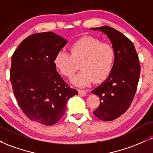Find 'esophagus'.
<instances>
[{
	"mask_svg": "<svg viewBox=\"0 0 153 153\" xmlns=\"http://www.w3.org/2000/svg\"><path fill=\"white\" fill-rule=\"evenodd\" d=\"M78 94L80 95V96H85V95L87 94V92L85 90H81V89H79V90H78Z\"/></svg>",
	"mask_w": 153,
	"mask_h": 153,
	"instance_id": "obj_1",
	"label": "esophagus"
}]
</instances>
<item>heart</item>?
Listing matches in <instances>:
<instances>
[{
	"label": "heart",
	"instance_id": "obj_1",
	"mask_svg": "<svg viewBox=\"0 0 153 153\" xmlns=\"http://www.w3.org/2000/svg\"><path fill=\"white\" fill-rule=\"evenodd\" d=\"M71 54L59 51L54 58V63L59 72L71 78L76 71L75 62H80L81 71L72 82L78 86H85L94 80L100 82L109 75L114 67L115 52L110 45L101 43L97 39L85 36L77 40L71 46Z\"/></svg>",
	"mask_w": 153,
	"mask_h": 153
}]
</instances>
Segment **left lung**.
Here are the masks:
<instances>
[{
  "label": "left lung",
  "instance_id": "left-lung-1",
  "mask_svg": "<svg viewBox=\"0 0 153 153\" xmlns=\"http://www.w3.org/2000/svg\"><path fill=\"white\" fill-rule=\"evenodd\" d=\"M107 35L115 52V60L108 78L92 91L100 98V105L94 111L102 121H112L130 106L140 79V65L135 47L127 36L108 26L91 28Z\"/></svg>",
  "mask_w": 153,
  "mask_h": 153
}]
</instances>
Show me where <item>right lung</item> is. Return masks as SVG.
Wrapping results in <instances>:
<instances>
[{"instance_id": "obj_1", "label": "right lung", "mask_w": 153, "mask_h": 153, "mask_svg": "<svg viewBox=\"0 0 153 153\" xmlns=\"http://www.w3.org/2000/svg\"><path fill=\"white\" fill-rule=\"evenodd\" d=\"M68 41L52 31L36 33L21 42L12 56L10 79L25 115L44 125L57 123L68 100L78 94L57 72L54 58Z\"/></svg>"}]
</instances>
